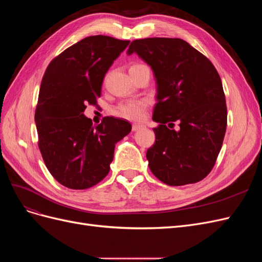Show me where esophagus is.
Returning <instances> with one entry per match:
<instances>
[{
	"label": "esophagus",
	"mask_w": 262,
	"mask_h": 262,
	"mask_svg": "<svg viewBox=\"0 0 262 262\" xmlns=\"http://www.w3.org/2000/svg\"><path fill=\"white\" fill-rule=\"evenodd\" d=\"M143 124H140V123H134L133 125H132V130L133 131H138V130H140V129H142L143 128Z\"/></svg>",
	"instance_id": "1"
}]
</instances>
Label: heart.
Returning a JSON list of instances; mask_svg holds the SVG:
<instances>
[{"mask_svg":"<svg viewBox=\"0 0 262 262\" xmlns=\"http://www.w3.org/2000/svg\"><path fill=\"white\" fill-rule=\"evenodd\" d=\"M142 64H133L131 68ZM147 108V101L144 99H132L120 102L113 109L115 116L129 119V120H140L144 117Z\"/></svg>","mask_w":262,"mask_h":262,"instance_id":"1","label":"heart"}]
</instances>
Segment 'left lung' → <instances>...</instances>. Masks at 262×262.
Wrapping results in <instances>:
<instances>
[{
	"instance_id": "8db88e82",
	"label": "left lung",
	"mask_w": 262,
	"mask_h": 262,
	"mask_svg": "<svg viewBox=\"0 0 262 262\" xmlns=\"http://www.w3.org/2000/svg\"><path fill=\"white\" fill-rule=\"evenodd\" d=\"M152 68L157 85L153 120L155 143L146 152L148 167L168 186L194 184L209 175L226 131L227 109L221 77L212 62L179 38L133 40ZM179 123L176 132L174 121Z\"/></svg>"
}]
</instances>
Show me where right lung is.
Returning <instances> with one entry per match:
<instances>
[{
  "label": "right lung",
  "instance_id": "add662e5",
  "mask_svg": "<svg viewBox=\"0 0 262 262\" xmlns=\"http://www.w3.org/2000/svg\"><path fill=\"white\" fill-rule=\"evenodd\" d=\"M129 42L86 37L46 70L35 113L38 146L53 178L67 188L87 189L104 179L116 143L131 131L124 119L105 117L94 125L84 116L86 105H97L107 71Z\"/></svg>",
  "mask_w": 262,
  "mask_h": 262
}]
</instances>
